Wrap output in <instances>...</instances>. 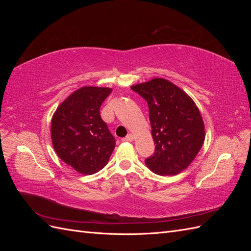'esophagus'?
Returning a JSON list of instances; mask_svg holds the SVG:
<instances>
[{
    "mask_svg": "<svg viewBox=\"0 0 251 251\" xmlns=\"http://www.w3.org/2000/svg\"><path fill=\"white\" fill-rule=\"evenodd\" d=\"M134 140V135L133 134H128L126 137H125L124 139H123V141H125V142H131V141H133Z\"/></svg>",
    "mask_w": 251,
    "mask_h": 251,
    "instance_id": "esophagus-1",
    "label": "esophagus"
}]
</instances>
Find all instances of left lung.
Returning <instances> with one entry per match:
<instances>
[{
	"label": "left lung",
	"instance_id": "obj_1",
	"mask_svg": "<svg viewBox=\"0 0 251 251\" xmlns=\"http://www.w3.org/2000/svg\"><path fill=\"white\" fill-rule=\"evenodd\" d=\"M132 90L147 100L155 153L148 168L161 176L184 171L198 155L205 139L201 113L183 90L168 79L155 77Z\"/></svg>",
	"mask_w": 251,
	"mask_h": 251
}]
</instances>
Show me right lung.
<instances>
[{
  "instance_id": "right-lung-1",
  "label": "right lung",
  "mask_w": 251,
  "mask_h": 251,
  "mask_svg": "<svg viewBox=\"0 0 251 251\" xmlns=\"http://www.w3.org/2000/svg\"><path fill=\"white\" fill-rule=\"evenodd\" d=\"M111 92V88L81 87L52 116L51 140L55 153L82 175H93L104 168L115 148V138L100 114Z\"/></svg>"
}]
</instances>
